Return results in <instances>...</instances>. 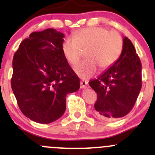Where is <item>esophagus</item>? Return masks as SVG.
<instances>
[{"instance_id":"esophagus-1","label":"esophagus","mask_w":155,"mask_h":155,"mask_svg":"<svg viewBox=\"0 0 155 155\" xmlns=\"http://www.w3.org/2000/svg\"><path fill=\"white\" fill-rule=\"evenodd\" d=\"M88 87V83L86 80H82L80 82V88L84 89V88H86Z\"/></svg>"}]
</instances>
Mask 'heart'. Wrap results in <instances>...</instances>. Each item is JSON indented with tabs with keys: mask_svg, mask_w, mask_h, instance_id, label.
Masks as SVG:
<instances>
[{
	"mask_svg": "<svg viewBox=\"0 0 155 155\" xmlns=\"http://www.w3.org/2000/svg\"><path fill=\"white\" fill-rule=\"evenodd\" d=\"M124 40L119 32L110 31L104 27L93 26L83 28L65 38L62 51L70 64L77 63L82 51L86 50L88 59L78 63L73 70L77 76L88 79L97 71V66L105 70L112 66L120 56Z\"/></svg>",
	"mask_w": 155,
	"mask_h": 155,
	"instance_id": "b5f03b06",
	"label": "heart"
}]
</instances>
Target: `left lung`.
<instances>
[{
    "label": "left lung",
    "mask_w": 155,
    "mask_h": 155,
    "mask_svg": "<svg viewBox=\"0 0 155 155\" xmlns=\"http://www.w3.org/2000/svg\"><path fill=\"white\" fill-rule=\"evenodd\" d=\"M88 84L97 93L94 113L97 117L111 121L131 111L142 88V64L128 38H124L117 61Z\"/></svg>",
    "instance_id": "left-lung-1"
}]
</instances>
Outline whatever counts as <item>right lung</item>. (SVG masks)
<instances>
[{"instance_id":"1","label":"right lung","mask_w":155,"mask_h":155,"mask_svg":"<svg viewBox=\"0 0 155 155\" xmlns=\"http://www.w3.org/2000/svg\"><path fill=\"white\" fill-rule=\"evenodd\" d=\"M64 35L54 28L34 31L13 59L11 87L22 114L50 124L66 110V96L78 91L79 79L62 51Z\"/></svg>"}]
</instances>
